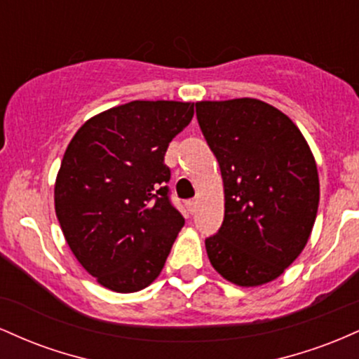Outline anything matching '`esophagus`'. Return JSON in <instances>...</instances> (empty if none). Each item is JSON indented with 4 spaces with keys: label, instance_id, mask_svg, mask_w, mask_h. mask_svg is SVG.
<instances>
[{
    "label": "esophagus",
    "instance_id": "34e87169",
    "mask_svg": "<svg viewBox=\"0 0 359 359\" xmlns=\"http://www.w3.org/2000/svg\"><path fill=\"white\" fill-rule=\"evenodd\" d=\"M187 208H189V211H191L192 214L196 212V209H197V201H189Z\"/></svg>",
    "mask_w": 359,
    "mask_h": 359
}]
</instances>
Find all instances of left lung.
Masks as SVG:
<instances>
[{
    "label": "left lung",
    "mask_w": 359,
    "mask_h": 359,
    "mask_svg": "<svg viewBox=\"0 0 359 359\" xmlns=\"http://www.w3.org/2000/svg\"><path fill=\"white\" fill-rule=\"evenodd\" d=\"M217 158L224 221L205 240L214 270L240 287L273 282L306 248L319 208L311 147L287 114L253 97L196 102Z\"/></svg>",
    "instance_id": "1"
}]
</instances>
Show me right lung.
Segmentation results:
<instances>
[{"label":"right lung","instance_id":"right-lung-1","mask_svg":"<svg viewBox=\"0 0 359 359\" xmlns=\"http://www.w3.org/2000/svg\"><path fill=\"white\" fill-rule=\"evenodd\" d=\"M192 102L131 101L89 118L74 135L53 189L69 248L100 285L119 294L158 277L184 217L168 201V143Z\"/></svg>","mask_w":359,"mask_h":359}]
</instances>
